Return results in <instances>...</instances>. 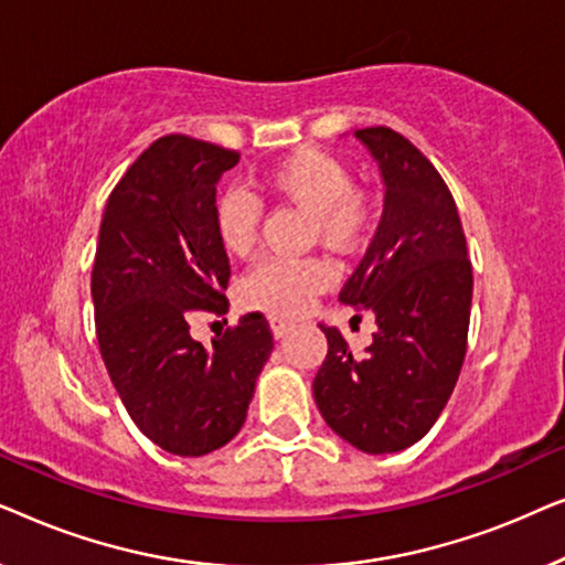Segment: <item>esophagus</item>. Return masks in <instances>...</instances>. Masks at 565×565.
<instances>
[{
    "label": "esophagus",
    "instance_id": "obj_1",
    "mask_svg": "<svg viewBox=\"0 0 565 565\" xmlns=\"http://www.w3.org/2000/svg\"><path fill=\"white\" fill-rule=\"evenodd\" d=\"M269 329H273L275 339H285L292 331V323L285 319H269Z\"/></svg>",
    "mask_w": 565,
    "mask_h": 565
}]
</instances>
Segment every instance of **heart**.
<instances>
[{
	"label": "heart",
	"mask_w": 565,
	"mask_h": 565,
	"mask_svg": "<svg viewBox=\"0 0 565 565\" xmlns=\"http://www.w3.org/2000/svg\"><path fill=\"white\" fill-rule=\"evenodd\" d=\"M267 190L311 215V236L329 249L350 252L365 238L373 211L352 188L350 169L327 151L300 149L277 161L265 174ZM262 207L244 190H226L215 200V236L231 257H246L257 244ZM334 282L327 259H265L238 285L246 308L273 316H298Z\"/></svg>",
	"instance_id": "b5f03b06"
}]
</instances>
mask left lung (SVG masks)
<instances>
[{
	"instance_id": "8db88e82",
	"label": "left lung",
	"mask_w": 565,
	"mask_h": 565,
	"mask_svg": "<svg viewBox=\"0 0 565 565\" xmlns=\"http://www.w3.org/2000/svg\"><path fill=\"white\" fill-rule=\"evenodd\" d=\"M354 138L381 169L383 215L339 300L375 316L373 344L354 358L339 329L319 323L329 352L313 377L323 422L367 455L427 435L458 383L473 300L466 234L429 159L391 128Z\"/></svg>"
}]
</instances>
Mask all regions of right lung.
<instances>
[{"mask_svg":"<svg viewBox=\"0 0 565 565\" xmlns=\"http://www.w3.org/2000/svg\"><path fill=\"white\" fill-rule=\"evenodd\" d=\"M238 153L164 136L107 198L92 267L97 342L136 427L180 458L238 435L273 352L262 313H246L203 347L190 327L226 316L231 265L213 226L215 184Z\"/></svg>","mask_w":565,"mask_h":565,"instance_id":"right-lung-1","label":"right lung"}]
</instances>
